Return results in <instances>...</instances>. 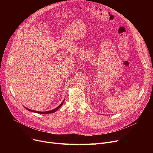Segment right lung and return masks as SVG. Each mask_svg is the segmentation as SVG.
<instances>
[{
	"instance_id": "obj_1",
	"label": "right lung",
	"mask_w": 153,
	"mask_h": 153,
	"mask_svg": "<svg viewBox=\"0 0 153 153\" xmlns=\"http://www.w3.org/2000/svg\"><path fill=\"white\" fill-rule=\"evenodd\" d=\"M64 100L62 102V103L60 104V105L59 106H58L56 108H55L54 109L52 110H50V111H35V110H30L27 107H25L27 110H28V111H31L32 112H35V113H37V114H52V113H54V112H55L56 110H58L62 105H63V103H64Z\"/></svg>"
}]
</instances>
